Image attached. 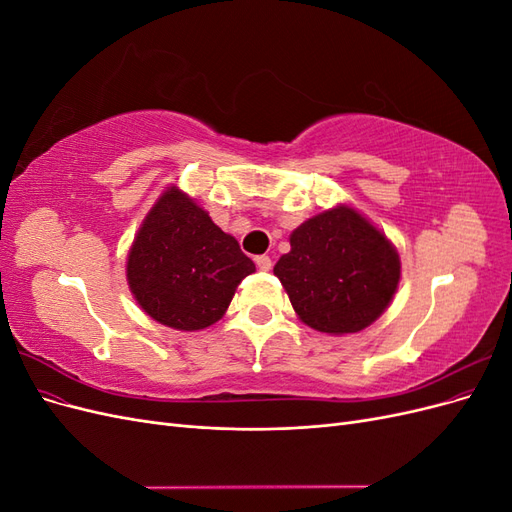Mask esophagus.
<instances>
[{"label":"esophagus","instance_id":"34e87169","mask_svg":"<svg viewBox=\"0 0 512 512\" xmlns=\"http://www.w3.org/2000/svg\"><path fill=\"white\" fill-rule=\"evenodd\" d=\"M254 262H256V267H258L260 271H271V267H273V262H271V258H269L267 254L256 256Z\"/></svg>","mask_w":512,"mask_h":512}]
</instances>
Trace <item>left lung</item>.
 Listing matches in <instances>:
<instances>
[{"mask_svg":"<svg viewBox=\"0 0 512 512\" xmlns=\"http://www.w3.org/2000/svg\"><path fill=\"white\" fill-rule=\"evenodd\" d=\"M399 271L389 239L350 207L301 224L273 267L299 318L333 335L369 327L391 303Z\"/></svg>","mask_w":512,"mask_h":512,"instance_id":"8db88e82","label":"left lung"}]
</instances>
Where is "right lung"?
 <instances>
[{
    "instance_id": "right-lung-1",
    "label": "right lung",
    "mask_w": 512,
    "mask_h": 512,
    "mask_svg": "<svg viewBox=\"0 0 512 512\" xmlns=\"http://www.w3.org/2000/svg\"><path fill=\"white\" fill-rule=\"evenodd\" d=\"M254 271L237 239L177 188L149 211L128 256V284L138 305L179 331L218 322L243 277Z\"/></svg>"
}]
</instances>
